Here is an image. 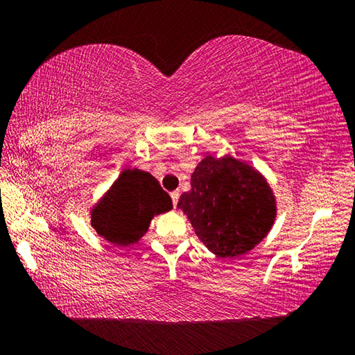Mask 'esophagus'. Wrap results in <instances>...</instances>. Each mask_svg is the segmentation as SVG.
I'll use <instances>...</instances> for the list:
<instances>
[{"instance_id": "1", "label": "esophagus", "mask_w": 355, "mask_h": 355, "mask_svg": "<svg viewBox=\"0 0 355 355\" xmlns=\"http://www.w3.org/2000/svg\"><path fill=\"white\" fill-rule=\"evenodd\" d=\"M171 199H172L173 207H177L178 199H180V191H173V192H171Z\"/></svg>"}]
</instances>
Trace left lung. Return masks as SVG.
Masks as SVG:
<instances>
[{"mask_svg": "<svg viewBox=\"0 0 355 355\" xmlns=\"http://www.w3.org/2000/svg\"><path fill=\"white\" fill-rule=\"evenodd\" d=\"M177 208L188 216L200 241L220 258L254 249L275 219V200L266 180L232 156H205Z\"/></svg>", "mask_w": 355, "mask_h": 355, "instance_id": "1", "label": "left lung"}]
</instances>
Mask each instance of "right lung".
<instances>
[{
    "label": "right lung",
    "mask_w": 355,
    "mask_h": 355,
    "mask_svg": "<svg viewBox=\"0 0 355 355\" xmlns=\"http://www.w3.org/2000/svg\"><path fill=\"white\" fill-rule=\"evenodd\" d=\"M172 209V200L153 175L125 169L92 211L91 224L100 236L117 245L137 243L153 216Z\"/></svg>",
    "instance_id": "1"
}]
</instances>
